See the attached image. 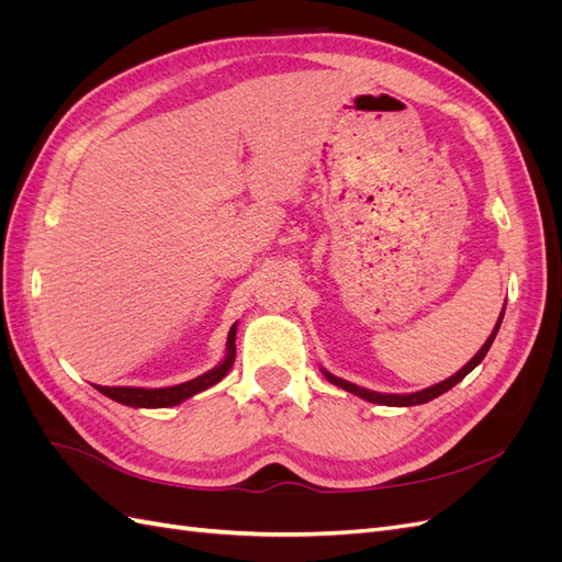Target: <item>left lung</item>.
<instances>
[{
	"label": "left lung",
	"instance_id": "8db88e82",
	"mask_svg": "<svg viewBox=\"0 0 562 562\" xmlns=\"http://www.w3.org/2000/svg\"><path fill=\"white\" fill-rule=\"evenodd\" d=\"M502 318H504V310H502V314H499V321H497V326H495V330L490 333V337L485 339V345L481 347V351L473 356V359L459 370V372H454L452 378H448L446 382H438V384H434V386H429V389H422V391H415V394H380V391H370V389H363V386H359V384H351V382H347V380H339V378H335V375H330L328 370H323V375H326V380L328 382H333L335 386H339V389H345V391H349V394H356V396H361V398H366L368 403H378V405H394V407H411V405H419V403H429V401H434V398H438L440 394H446L448 389H452L457 382H462L469 372L479 366L483 359H485V353L490 351V347H492V342H495V337H497V330H499V326H502Z\"/></svg>",
	"mask_w": 562,
	"mask_h": 562
}]
</instances>
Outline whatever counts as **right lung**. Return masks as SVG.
Returning <instances> with one entry per match:
<instances>
[{
    "label": "right lung",
    "instance_id": "1",
    "mask_svg": "<svg viewBox=\"0 0 562 562\" xmlns=\"http://www.w3.org/2000/svg\"><path fill=\"white\" fill-rule=\"evenodd\" d=\"M236 323L229 328V335H227V356L225 361L215 366L213 370L203 372V375L190 380V382H182V384H176V386H164V389H143V386H98L93 384L100 394H105L108 398L122 403V405H131V407H171V405H178L182 401H187L190 396L199 394V391L209 389L213 384H217L220 380H223L232 363H234V356H236Z\"/></svg>",
    "mask_w": 562,
    "mask_h": 562
}]
</instances>
